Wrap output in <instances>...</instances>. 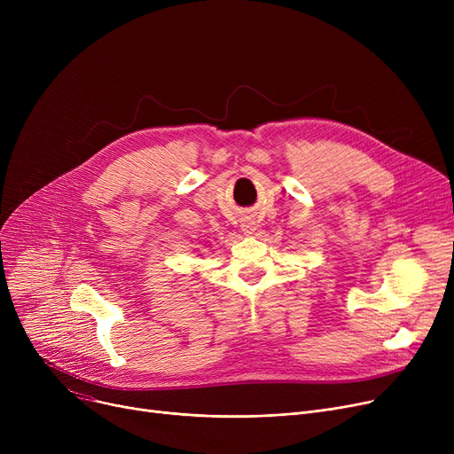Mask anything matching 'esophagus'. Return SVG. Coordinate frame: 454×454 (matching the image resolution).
Returning <instances> with one entry per match:
<instances>
[{"instance_id":"34e87169","label":"esophagus","mask_w":454,"mask_h":454,"mask_svg":"<svg viewBox=\"0 0 454 454\" xmlns=\"http://www.w3.org/2000/svg\"><path fill=\"white\" fill-rule=\"evenodd\" d=\"M241 230L247 233V235H254L255 233V221L252 217H245L241 221Z\"/></svg>"}]
</instances>
